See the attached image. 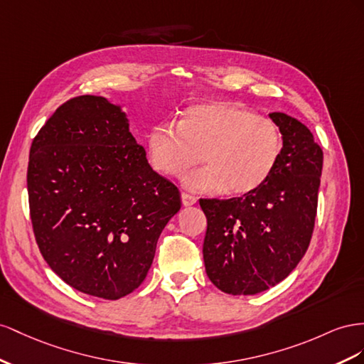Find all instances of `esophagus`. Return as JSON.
<instances>
[{"mask_svg":"<svg viewBox=\"0 0 364 364\" xmlns=\"http://www.w3.org/2000/svg\"><path fill=\"white\" fill-rule=\"evenodd\" d=\"M181 201H183V205H186V207L196 204V198L193 195H189V193H181Z\"/></svg>","mask_w":364,"mask_h":364,"instance_id":"esophagus-1","label":"esophagus"}]
</instances>
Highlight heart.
I'll list each match as a JSON object with an SVG mask.
<instances>
[{"label": "heart", "mask_w": 364, "mask_h": 364, "mask_svg": "<svg viewBox=\"0 0 364 364\" xmlns=\"http://www.w3.org/2000/svg\"><path fill=\"white\" fill-rule=\"evenodd\" d=\"M284 148L282 131L267 117L230 102H203L184 111L180 123H157L148 134L152 168L180 176L201 160L204 168L183 178L203 193H250L272 176Z\"/></svg>", "instance_id": "heart-1"}]
</instances>
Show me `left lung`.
I'll return each instance as SVG.
<instances>
[{
    "instance_id": "left-lung-1",
    "label": "left lung",
    "mask_w": 364,
    "mask_h": 364,
    "mask_svg": "<svg viewBox=\"0 0 364 364\" xmlns=\"http://www.w3.org/2000/svg\"><path fill=\"white\" fill-rule=\"evenodd\" d=\"M282 131L276 169L261 188L230 200H200L207 218L205 273L233 296L262 293L300 262L313 236L323 151L284 112L268 114Z\"/></svg>"
}]
</instances>
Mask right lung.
<instances>
[{
  "mask_svg": "<svg viewBox=\"0 0 364 364\" xmlns=\"http://www.w3.org/2000/svg\"><path fill=\"white\" fill-rule=\"evenodd\" d=\"M30 218L41 255L80 293L116 300L146 277L176 186L159 175L129 132L127 114L100 96L53 112L32 141Z\"/></svg>",
  "mask_w": 364,
  "mask_h": 364,
  "instance_id": "1",
  "label": "right lung"
}]
</instances>
